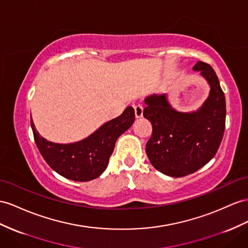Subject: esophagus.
I'll return each instance as SVG.
<instances>
[{"mask_svg": "<svg viewBox=\"0 0 248 248\" xmlns=\"http://www.w3.org/2000/svg\"><path fill=\"white\" fill-rule=\"evenodd\" d=\"M134 110H135V116L137 118H140L143 114V107L141 105H136L134 107Z\"/></svg>", "mask_w": 248, "mask_h": 248, "instance_id": "esophagus-1", "label": "esophagus"}]
</instances>
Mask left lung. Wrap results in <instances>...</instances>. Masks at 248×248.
<instances>
[{"instance_id": "1", "label": "left lung", "mask_w": 248, "mask_h": 248, "mask_svg": "<svg viewBox=\"0 0 248 248\" xmlns=\"http://www.w3.org/2000/svg\"><path fill=\"white\" fill-rule=\"evenodd\" d=\"M204 78L211 91L199 110L182 113L173 109L167 95L144 99L143 116L153 132L145 152L157 170L170 177L192 174L212 159L220 147L225 129V96L214 69L203 62L193 68Z\"/></svg>"}]
</instances>
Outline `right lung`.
<instances>
[{"label":"right lung","instance_id":"1","mask_svg":"<svg viewBox=\"0 0 248 248\" xmlns=\"http://www.w3.org/2000/svg\"><path fill=\"white\" fill-rule=\"evenodd\" d=\"M135 120V112L128 107L122 115L106 123L86 139L73 143H55L42 137L31 128L34 140L45 161L56 173L74 181H90L105 172L117 138L128 130Z\"/></svg>","mask_w":248,"mask_h":248}]
</instances>
